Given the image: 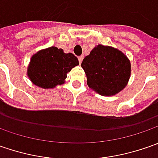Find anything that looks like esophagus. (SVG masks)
Returning a JSON list of instances; mask_svg holds the SVG:
<instances>
[{
    "label": "esophagus",
    "mask_w": 158,
    "mask_h": 158,
    "mask_svg": "<svg viewBox=\"0 0 158 158\" xmlns=\"http://www.w3.org/2000/svg\"><path fill=\"white\" fill-rule=\"evenodd\" d=\"M82 59H83V56H82V55H81V56H79V57H78V60H79V63H82Z\"/></svg>",
    "instance_id": "esophagus-1"
}]
</instances>
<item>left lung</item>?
Masks as SVG:
<instances>
[{
	"label": "left lung",
	"mask_w": 158,
	"mask_h": 158,
	"mask_svg": "<svg viewBox=\"0 0 158 158\" xmlns=\"http://www.w3.org/2000/svg\"><path fill=\"white\" fill-rule=\"evenodd\" d=\"M82 68L89 87L103 96H112L126 87L131 65L123 52L111 46L98 45L83 59Z\"/></svg>",
	"instance_id": "1"
}]
</instances>
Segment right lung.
Here are the masks:
<instances>
[{
	"instance_id": "obj_1",
	"label": "right lung",
	"mask_w": 158,
	"mask_h": 158,
	"mask_svg": "<svg viewBox=\"0 0 158 158\" xmlns=\"http://www.w3.org/2000/svg\"><path fill=\"white\" fill-rule=\"evenodd\" d=\"M79 64L73 53H65L62 49L49 47L31 57L28 76L35 85L44 89L54 88L62 84L67 74Z\"/></svg>"
}]
</instances>
